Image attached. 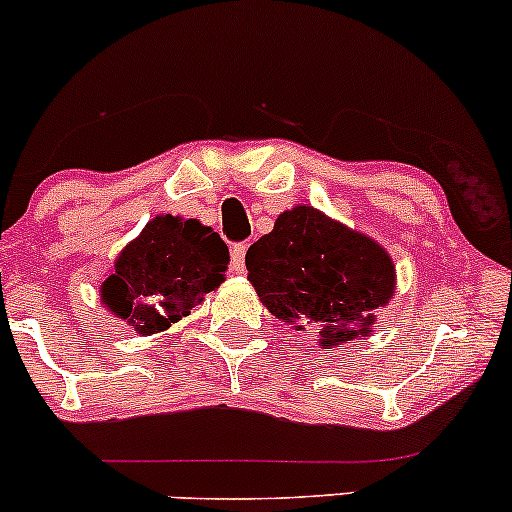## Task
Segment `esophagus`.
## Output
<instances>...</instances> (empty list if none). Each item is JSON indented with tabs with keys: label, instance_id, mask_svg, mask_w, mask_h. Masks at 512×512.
Listing matches in <instances>:
<instances>
[{
	"label": "esophagus",
	"instance_id": "34e87169",
	"mask_svg": "<svg viewBox=\"0 0 512 512\" xmlns=\"http://www.w3.org/2000/svg\"><path fill=\"white\" fill-rule=\"evenodd\" d=\"M245 252H248V245L238 243L231 248V272L243 274L245 272Z\"/></svg>",
	"mask_w": 512,
	"mask_h": 512
}]
</instances>
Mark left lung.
Returning a JSON list of instances; mask_svg holds the SVG:
<instances>
[{
  "mask_svg": "<svg viewBox=\"0 0 512 512\" xmlns=\"http://www.w3.org/2000/svg\"><path fill=\"white\" fill-rule=\"evenodd\" d=\"M245 267L269 313L296 330L313 327L325 349L368 337L397 279L383 245L313 207L279 214Z\"/></svg>",
  "mask_w": 512,
  "mask_h": 512,
  "instance_id": "obj_1",
  "label": "left lung"
}]
</instances>
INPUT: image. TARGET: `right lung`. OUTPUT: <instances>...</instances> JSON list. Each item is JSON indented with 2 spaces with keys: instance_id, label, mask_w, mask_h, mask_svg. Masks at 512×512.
Here are the masks:
<instances>
[{
  "instance_id": "right-lung-1",
  "label": "right lung",
  "mask_w": 512,
  "mask_h": 512,
  "mask_svg": "<svg viewBox=\"0 0 512 512\" xmlns=\"http://www.w3.org/2000/svg\"><path fill=\"white\" fill-rule=\"evenodd\" d=\"M228 245L197 219L156 216L117 255L101 301L134 332L156 334L190 315L226 279Z\"/></svg>"
}]
</instances>
